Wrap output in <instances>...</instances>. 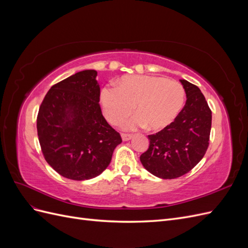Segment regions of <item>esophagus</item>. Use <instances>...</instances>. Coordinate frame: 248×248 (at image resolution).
<instances>
[{
    "mask_svg": "<svg viewBox=\"0 0 248 248\" xmlns=\"http://www.w3.org/2000/svg\"><path fill=\"white\" fill-rule=\"evenodd\" d=\"M121 137H122V140H123L124 141H127V140H129L132 139L131 134H126V133H122Z\"/></svg>",
    "mask_w": 248,
    "mask_h": 248,
    "instance_id": "1",
    "label": "esophagus"
}]
</instances>
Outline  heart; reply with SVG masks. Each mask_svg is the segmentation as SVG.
Masks as SVG:
<instances>
[{
  "instance_id": "b5f03b06",
  "label": "heart",
  "mask_w": 248,
  "mask_h": 248,
  "mask_svg": "<svg viewBox=\"0 0 248 248\" xmlns=\"http://www.w3.org/2000/svg\"><path fill=\"white\" fill-rule=\"evenodd\" d=\"M185 90L178 81L153 76H125L117 87H106L100 94L103 115L117 125L133 109L138 115L123 125L126 130L146 126L164 129L175 121L185 103Z\"/></svg>"
}]
</instances>
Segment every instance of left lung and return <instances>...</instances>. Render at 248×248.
Segmentation results:
<instances>
[{"label":"left lung","instance_id":"1","mask_svg":"<svg viewBox=\"0 0 248 248\" xmlns=\"http://www.w3.org/2000/svg\"><path fill=\"white\" fill-rule=\"evenodd\" d=\"M186 103L176 120L158 133L148 136L150 145L140 157L144 168L161 179L187 174L204 157L211 130L212 112L201 90L180 79Z\"/></svg>","mask_w":248,"mask_h":248}]
</instances>
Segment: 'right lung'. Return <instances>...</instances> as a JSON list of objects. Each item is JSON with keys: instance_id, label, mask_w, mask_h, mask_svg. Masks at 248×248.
<instances>
[{"instance_id": "1", "label": "right lung", "mask_w": 248, "mask_h": 248, "mask_svg": "<svg viewBox=\"0 0 248 248\" xmlns=\"http://www.w3.org/2000/svg\"><path fill=\"white\" fill-rule=\"evenodd\" d=\"M96 77V70H82L52 86L37 117L44 158L60 175L76 181L99 176L122 142L101 114Z\"/></svg>"}]
</instances>
